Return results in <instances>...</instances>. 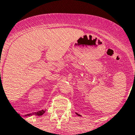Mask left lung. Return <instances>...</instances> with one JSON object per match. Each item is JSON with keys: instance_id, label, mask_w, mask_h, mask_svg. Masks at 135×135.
Masks as SVG:
<instances>
[{"instance_id": "1", "label": "left lung", "mask_w": 135, "mask_h": 135, "mask_svg": "<svg viewBox=\"0 0 135 135\" xmlns=\"http://www.w3.org/2000/svg\"><path fill=\"white\" fill-rule=\"evenodd\" d=\"M76 114H77V115H79V116H81V115H80V114H77V113H76Z\"/></svg>"}]
</instances>
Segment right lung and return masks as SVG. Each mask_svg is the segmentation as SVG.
<instances>
[{"mask_svg":"<svg viewBox=\"0 0 135 135\" xmlns=\"http://www.w3.org/2000/svg\"><path fill=\"white\" fill-rule=\"evenodd\" d=\"M45 112H46V110H41L37 111V112H32L30 113V114H28L25 115V116H30L32 115H38V116H41L42 115L44 114Z\"/></svg>","mask_w":135,"mask_h":135,"instance_id":"obj_1","label":"right lung"}]
</instances>
